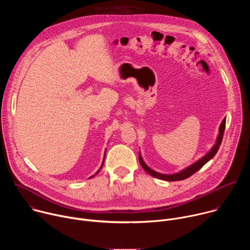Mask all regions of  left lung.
Instances as JSON below:
<instances>
[{
    "label": "left lung",
    "mask_w": 250,
    "mask_h": 250,
    "mask_svg": "<svg viewBox=\"0 0 250 250\" xmlns=\"http://www.w3.org/2000/svg\"><path fill=\"white\" fill-rule=\"evenodd\" d=\"M225 128H226V118L223 120V122H222V124L219 127V134H218L217 139H216V144L212 146V147L209 149V151L207 154H205L202 158H200L199 160H197L196 162H194L193 164L189 165L188 167L184 168L183 170H181L179 172L173 173V174H163V173H160V172H157V171L151 169L145 162V160H144V158H142L141 153L139 151L138 158H139L140 165L150 176H153V177L157 178V179L164 180V181H181V180H185V179H187L188 177L192 176L194 173H196L198 170H200L207 162H208L213 156L216 155V153L218 152V150L220 148V146L222 144Z\"/></svg>",
    "instance_id": "1"
}]
</instances>
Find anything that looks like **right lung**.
Returning a JSON list of instances; mask_svg holds the SVG:
<instances>
[{"mask_svg": "<svg viewBox=\"0 0 250 250\" xmlns=\"http://www.w3.org/2000/svg\"><path fill=\"white\" fill-rule=\"evenodd\" d=\"M105 150H106V149H105ZM105 150H104V159H103V162H102V165H101V167H100V168H99V170H98V171H97V172L95 173V175H92V176H91L90 178H93L94 176H96V175H97V174H98V173L100 172V170H101V169L103 168V165H104V156H105Z\"/></svg>", "mask_w": 250, "mask_h": 250, "instance_id": "1", "label": "right lung"}]
</instances>
